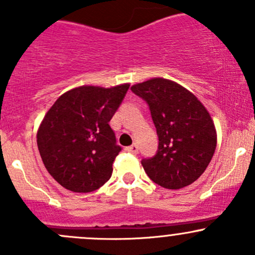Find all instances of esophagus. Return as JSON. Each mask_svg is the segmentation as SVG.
Here are the masks:
<instances>
[{"label": "esophagus", "mask_w": 255, "mask_h": 255, "mask_svg": "<svg viewBox=\"0 0 255 255\" xmlns=\"http://www.w3.org/2000/svg\"><path fill=\"white\" fill-rule=\"evenodd\" d=\"M126 150L129 151V153H132V154H137V153H138V146H137V144H133V145L127 146V148H126Z\"/></svg>", "instance_id": "34e87169"}]
</instances>
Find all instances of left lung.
<instances>
[{"mask_svg":"<svg viewBox=\"0 0 255 255\" xmlns=\"http://www.w3.org/2000/svg\"><path fill=\"white\" fill-rule=\"evenodd\" d=\"M130 90L148 104L159 138L155 156L142 160L146 175L170 190L196 181L206 170L217 144L206 107L192 92L168 79L146 80Z\"/></svg>","mask_w":255,"mask_h":255,"instance_id":"1","label":"left lung"}]
</instances>
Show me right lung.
Instances as JSON below:
<instances>
[{
    "label": "right lung",
    "instance_id": "right-lung-1",
    "mask_svg": "<svg viewBox=\"0 0 255 255\" xmlns=\"http://www.w3.org/2000/svg\"><path fill=\"white\" fill-rule=\"evenodd\" d=\"M128 89L129 84L79 86L49 109L38 128L37 144L45 169L61 186L91 192L109 181L121 151L110 121Z\"/></svg>",
    "mask_w": 255,
    "mask_h": 255
}]
</instances>
